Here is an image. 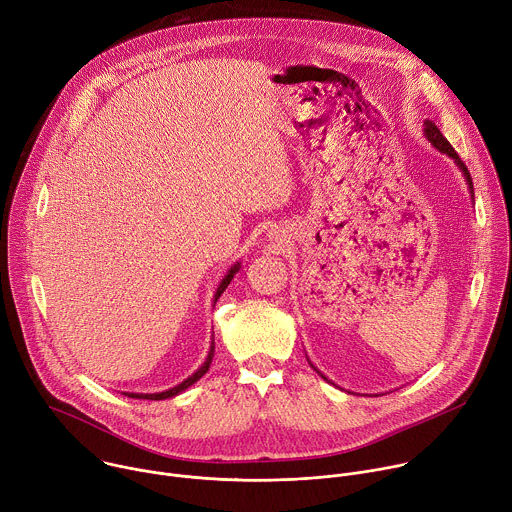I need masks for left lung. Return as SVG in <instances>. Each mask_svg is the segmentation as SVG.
<instances>
[{"label":"left lung","mask_w":512,"mask_h":512,"mask_svg":"<svg viewBox=\"0 0 512 512\" xmlns=\"http://www.w3.org/2000/svg\"><path fill=\"white\" fill-rule=\"evenodd\" d=\"M425 127H423V133H425V137H427V141L433 145V148H437V150H440L442 154H448L454 162H456V166L460 168V172L464 174V178H466V184H468V188H470V192H472V196H474V186H472V176H470V172H468V168H466V164L462 162V158L456 154V150L452 148V145H450V141L442 135V131L440 129H437L435 127V123L433 121H425L423 123ZM312 364V362H310ZM312 367H314V364H312ZM316 369V367H314ZM320 373V371H318ZM322 375V373H320ZM324 377V375H322ZM326 379V377H324ZM328 381V379H326Z\"/></svg>","instance_id":"1"}]
</instances>
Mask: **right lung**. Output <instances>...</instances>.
<instances>
[{
    "label": "right lung",
    "instance_id": "obj_1",
    "mask_svg": "<svg viewBox=\"0 0 512 512\" xmlns=\"http://www.w3.org/2000/svg\"><path fill=\"white\" fill-rule=\"evenodd\" d=\"M239 263H235L229 271H227V275L223 277V281L218 283V287H216V294H214V304H216V300L221 298V294L223 291L227 289V285L231 283V279L235 277V273L239 271ZM212 356H214V340H212V344H210V350H208V356H206V360L202 362V367L194 373V375H190L186 381H182L180 385H176V387H172V389H168V391H162V393H123V395H127V397H131V399H150V401H162V399H170V397H176L178 393H182V391H186L190 385H194L202 375H206L208 373V369H210V362H212Z\"/></svg>",
    "mask_w": 512,
    "mask_h": 512
}]
</instances>
